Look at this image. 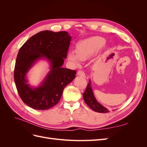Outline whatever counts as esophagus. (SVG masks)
<instances>
[{"label":"esophagus","instance_id":"1","mask_svg":"<svg viewBox=\"0 0 147 147\" xmlns=\"http://www.w3.org/2000/svg\"><path fill=\"white\" fill-rule=\"evenodd\" d=\"M77 75L82 77H85V74H84V72L82 70H78L77 72Z\"/></svg>","mask_w":147,"mask_h":147}]
</instances>
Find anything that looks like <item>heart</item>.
<instances>
[{
  "mask_svg": "<svg viewBox=\"0 0 147 147\" xmlns=\"http://www.w3.org/2000/svg\"><path fill=\"white\" fill-rule=\"evenodd\" d=\"M105 39L95 37L78 42L75 48L76 55L73 51L68 53V59L75 65H79L80 60H85L92 56L104 46Z\"/></svg>",
  "mask_w": 147,
  "mask_h": 147,
  "instance_id": "b5f03b06",
  "label": "heart"
}]
</instances>
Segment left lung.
Listing matches in <instances>:
<instances>
[{"mask_svg":"<svg viewBox=\"0 0 147 147\" xmlns=\"http://www.w3.org/2000/svg\"><path fill=\"white\" fill-rule=\"evenodd\" d=\"M90 83H88L87 84V86L85 91H84L83 97V99L85 102V103L88 105V106L92 110L95 111L96 112L99 113H108L109 111L108 109H107L104 106L100 105L98 102H97L96 99V98L93 94L92 88L91 87L90 84Z\"/></svg>","mask_w":147,"mask_h":147,"instance_id":"obj_1","label":"left lung"}]
</instances>
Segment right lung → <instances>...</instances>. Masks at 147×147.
<instances>
[{
  "mask_svg": "<svg viewBox=\"0 0 147 147\" xmlns=\"http://www.w3.org/2000/svg\"><path fill=\"white\" fill-rule=\"evenodd\" d=\"M67 32L41 31L31 37L18 53L14 80L24 103L36 110H47L58 103L65 87L72 82L76 70L62 67L70 46ZM45 57L51 61L52 70L42 85L35 89L26 84L25 75L34 62Z\"/></svg>",
  "mask_w": 147,
  "mask_h": 147,
  "instance_id": "add662e5",
  "label": "right lung"
}]
</instances>
